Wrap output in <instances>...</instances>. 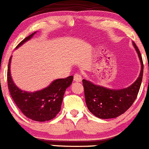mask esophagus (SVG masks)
<instances>
[{"label":"esophagus","instance_id":"esophagus-1","mask_svg":"<svg viewBox=\"0 0 149 149\" xmlns=\"http://www.w3.org/2000/svg\"><path fill=\"white\" fill-rule=\"evenodd\" d=\"M73 80L76 82H81V80H82V78H81V76L80 74H78V73H76L73 76Z\"/></svg>","mask_w":149,"mask_h":149}]
</instances>
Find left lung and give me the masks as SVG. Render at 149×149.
<instances>
[{"label":"left lung","instance_id":"obj_1","mask_svg":"<svg viewBox=\"0 0 149 149\" xmlns=\"http://www.w3.org/2000/svg\"><path fill=\"white\" fill-rule=\"evenodd\" d=\"M132 45L140 59V72L131 85L126 88L111 89L95 84L89 80H82L87 107L97 118L109 119L120 116L132 105L137 98L143 79V63L140 51L134 42Z\"/></svg>","mask_w":149,"mask_h":149}]
</instances>
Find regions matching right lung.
<instances>
[{"label":"right lung","instance_id":"right-lung-1","mask_svg":"<svg viewBox=\"0 0 149 149\" xmlns=\"http://www.w3.org/2000/svg\"><path fill=\"white\" fill-rule=\"evenodd\" d=\"M37 31L25 38L17 46L20 48L30 40ZM11 61L9 59L7 71L8 87L14 101L22 112L29 119L39 122L48 121L54 118L59 112L65 90L71 85L73 76L58 79L48 87L35 92H28L20 89L14 82L11 76Z\"/></svg>","mask_w":149,"mask_h":149}]
</instances>
